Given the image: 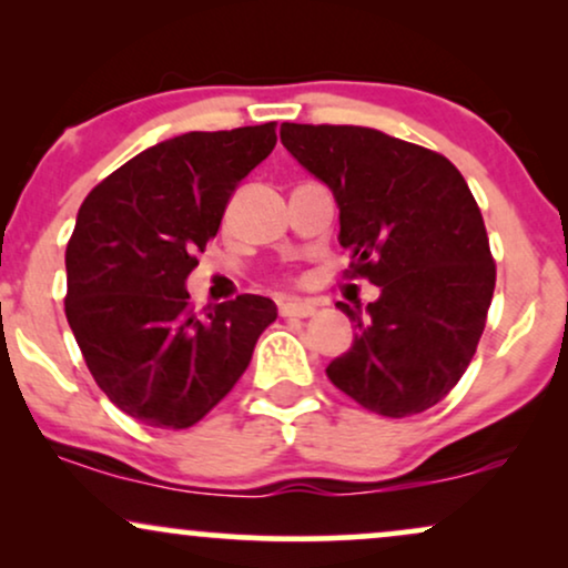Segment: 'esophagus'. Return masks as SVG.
I'll list each match as a JSON object with an SVG mask.
<instances>
[{"label": "esophagus", "instance_id": "34e87169", "mask_svg": "<svg viewBox=\"0 0 568 568\" xmlns=\"http://www.w3.org/2000/svg\"><path fill=\"white\" fill-rule=\"evenodd\" d=\"M280 315L283 317H312L315 315V304L298 302V298H285V302H280Z\"/></svg>", "mask_w": 568, "mask_h": 568}]
</instances>
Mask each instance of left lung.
Instances as JSON below:
<instances>
[{"mask_svg":"<svg viewBox=\"0 0 568 568\" xmlns=\"http://www.w3.org/2000/svg\"><path fill=\"white\" fill-rule=\"evenodd\" d=\"M280 141L334 192L347 277L382 291L366 312L338 302L357 336L325 374L374 414L433 408L470 366L497 283L470 186L443 154L382 130L285 122Z\"/></svg>","mask_w":568,"mask_h":568,"instance_id":"8db88e82","label":"left lung"}]
</instances>
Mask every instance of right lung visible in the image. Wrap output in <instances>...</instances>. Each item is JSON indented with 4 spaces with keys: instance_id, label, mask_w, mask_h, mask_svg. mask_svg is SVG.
I'll return each mask as SVG.
<instances>
[{
    "instance_id": "1",
    "label": "right lung",
    "mask_w": 568,
    "mask_h": 568,
    "mask_svg": "<svg viewBox=\"0 0 568 568\" xmlns=\"http://www.w3.org/2000/svg\"><path fill=\"white\" fill-rule=\"evenodd\" d=\"M275 128L175 135L82 202L67 245V321L98 387L143 425H197L277 317L256 293L194 312L184 288L232 192L275 149Z\"/></svg>"
}]
</instances>
